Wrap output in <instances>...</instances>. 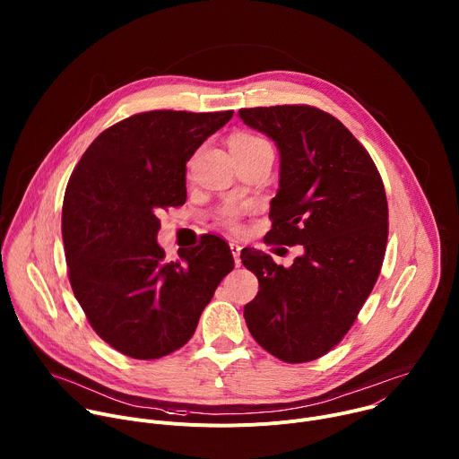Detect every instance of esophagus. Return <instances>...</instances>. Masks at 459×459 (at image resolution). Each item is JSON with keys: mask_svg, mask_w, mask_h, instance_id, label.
Listing matches in <instances>:
<instances>
[{"mask_svg": "<svg viewBox=\"0 0 459 459\" xmlns=\"http://www.w3.org/2000/svg\"><path fill=\"white\" fill-rule=\"evenodd\" d=\"M230 252H232V255H234V264H236V267H239V265H241V259H239L241 245H239V243H236V241H232V243H230Z\"/></svg>", "mask_w": 459, "mask_h": 459, "instance_id": "34e87169", "label": "esophagus"}]
</instances>
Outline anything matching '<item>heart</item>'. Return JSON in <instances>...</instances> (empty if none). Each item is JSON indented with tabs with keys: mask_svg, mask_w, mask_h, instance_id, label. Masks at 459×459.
Instances as JSON below:
<instances>
[{
	"mask_svg": "<svg viewBox=\"0 0 459 459\" xmlns=\"http://www.w3.org/2000/svg\"><path fill=\"white\" fill-rule=\"evenodd\" d=\"M232 142H241V143H265L264 140H259L255 136H248V134H241V136H236ZM245 212V207L241 205H230V207H225L221 212H220V220L230 227V229H236L238 227V221L241 218V214Z\"/></svg>",
	"mask_w": 459,
	"mask_h": 459,
	"instance_id": "1",
	"label": "heart"
}]
</instances>
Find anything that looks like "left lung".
Wrapping results in <instances>:
<instances>
[{"mask_svg": "<svg viewBox=\"0 0 459 459\" xmlns=\"http://www.w3.org/2000/svg\"><path fill=\"white\" fill-rule=\"evenodd\" d=\"M239 117L280 151L269 243L303 247L289 269L261 250H241L259 281L243 316L273 356L312 361L343 340L379 276L388 236L385 186L365 147L329 112L276 105L241 108Z\"/></svg>", "mask_w": 459, "mask_h": 459, "instance_id": "obj_1", "label": "left lung"}]
</instances>
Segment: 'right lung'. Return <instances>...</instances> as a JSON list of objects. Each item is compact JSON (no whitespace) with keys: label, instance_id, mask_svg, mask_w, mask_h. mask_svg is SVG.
<instances>
[{"label":"right lung","instance_id":"obj_1","mask_svg":"<svg viewBox=\"0 0 459 459\" xmlns=\"http://www.w3.org/2000/svg\"><path fill=\"white\" fill-rule=\"evenodd\" d=\"M234 110H151L91 143L63 198L61 234L69 281L96 334L134 359L181 349L220 281L234 269L229 245H202L167 261L158 212L186 200V161Z\"/></svg>","mask_w":459,"mask_h":459}]
</instances>
